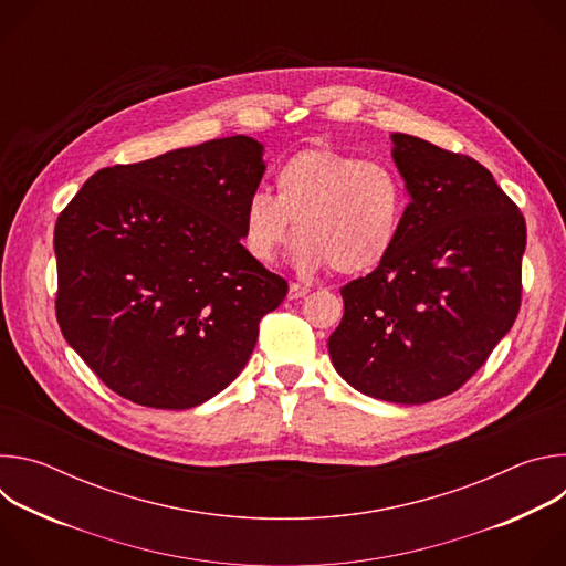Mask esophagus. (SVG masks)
<instances>
[{
	"label": "esophagus",
	"instance_id": "1",
	"mask_svg": "<svg viewBox=\"0 0 566 566\" xmlns=\"http://www.w3.org/2000/svg\"><path fill=\"white\" fill-rule=\"evenodd\" d=\"M306 293H308V289H306V286H302V284H295V282H293V284L289 286V295H286V297H289V300H300V297H304Z\"/></svg>",
	"mask_w": 566,
	"mask_h": 566
}]
</instances>
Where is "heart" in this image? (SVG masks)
<instances>
[{"mask_svg": "<svg viewBox=\"0 0 566 566\" xmlns=\"http://www.w3.org/2000/svg\"><path fill=\"white\" fill-rule=\"evenodd\" d=\"M408 192L380 160H363L332 147H308L289 156L275 172V195L255 190L241 208V247L273 264L295 237L293 266L340 275L378 269L394 251Z\"/></svg>", "mask_w": 566, "mask_h": 566, "instance_id": "obj_1", "label": "heart"}]
</instances>
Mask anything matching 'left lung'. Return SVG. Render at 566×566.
<instances>
[{
  "label": "left lung",
  "mask_w": 566,
  "mask_h": 566,
  "mask_svg": "<svg viewBox=\"0 0 566 566\" xmlns=\"http://www.w3.org/2000/svg\"><path fill=\"white\" fill-rule=\"evenodd\" d=\"M391 143L412 201L389 258L343 286L329 356L354 389L421 406L459 389L511 332L526 223L474 158L410 134Z\"/></svg>",
  "instance_id": "1"
}]
</instances>
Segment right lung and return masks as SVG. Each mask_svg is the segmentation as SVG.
I'll return each mask as SVG.
<instances>
[{
  "label": "right lung",
  "mask_w": 566,
  "mask_h": 566,
  "mask_svg": "<svg viewBox=\"0 0 566 566\" xmlns=\"http://www.w3.org/2000/svg\"><path fill=\"white\" fill-rule=\"evenodd\" d=\"M262 156L237 134L105 168L57 217L62 336L118 396L190 410L249 363L289 291L241 247Z\"/></svg>",
  "instance_id": "obj_1"
}]
</instances>
